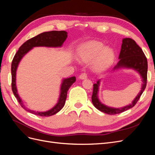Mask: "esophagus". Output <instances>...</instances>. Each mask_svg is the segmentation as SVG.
Here are the masks:
<instances>
[{"mask_svg":"<svg viewBox=\"0 0 155 155\" xmlns=\"http://www.w3.org/2000/svg\"><path fill=\"white\" fill-rule=\"evenodd\" d=\"M79 78L80 79H85L87 78V74L85 72H83L80 74V76H79Z\"/></svg>","mask_w":155,"mask_h":155,"instance_id":"34e87169","label":"esophagus"}]
</instances>
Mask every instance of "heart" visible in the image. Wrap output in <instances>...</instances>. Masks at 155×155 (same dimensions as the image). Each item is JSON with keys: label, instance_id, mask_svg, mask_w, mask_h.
<instances>
[{"label": "heart", "instance_id": "heart-1", "mask_svg": "<svg viewBox=\"0 0 155 155\" xmlns=\"http://www.w3.org/2000/svg\"><path fill=\"white\" fill-rule=\"evenodd\" d=\"M96 67L104 68L112 63L114 58V50L105 47L101 42L93 41L88 42L83 46L79 52V57L83 61H89L97 56Z\"/></svg>", "mask_w": 155, "mask_h": 155}]
</instances>
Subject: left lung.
Masks as SVG:
<instances>
[{"instance_id": "left-lung-1", "label": "left lung", "mask_w": 155, "mask_h": 155, "mask_svg": "<svg viewBox=\"0 0 155 155\" xmlns=\"http://www.w3.org/2000/svg\"><path fill=\"white\" fill-rule=\"evenodd\" d=\"M119 61L113 68L115 70L121 67L133 68L137 70L142 78V86L141 91L138 93L137 96L130 105L119 109L107 107L99 101L97 97L98 89H99L100 81L93 85V92L92 96V102L97 109L104 112L107 114L114 115L121 113L130 108L133 107L140 96L142 94L147 85V60L142 51V48L137 44L136 42L130 38H125L122 40V45L119 55Z\"/></svg>"}]
</instances>
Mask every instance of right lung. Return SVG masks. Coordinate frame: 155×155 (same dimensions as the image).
I'll return each instance as SVG.
<instances>
[{
  "label": "right lung",
  "mask_w": 155,
  "mask_h": 155,
  "mask_svg": "<svg viewBox=\"0 0 155 155\" xmlns=\"http://www.w3.org/2000/svg\"><path fill=\"white\" fill-rule=\"evenodd\" d=\"M67 37V32L65 31H50L41 33L37 36L26 41L18 48L17 53L13 59L12 63V88L14 96H15L18 102L25 110L35 115L41 116H50L57 113L62 109L67 99V92L70 87L76 81V78L71 77L63 79L58 103L52 109L46 112H35L30 110L22 104V101L18 96L16 87V70L20 61L27 52L35 46H48V47H59L61 46Z\"/></svg>",
  "instance_id": "add662e5"
}]
</instances>
